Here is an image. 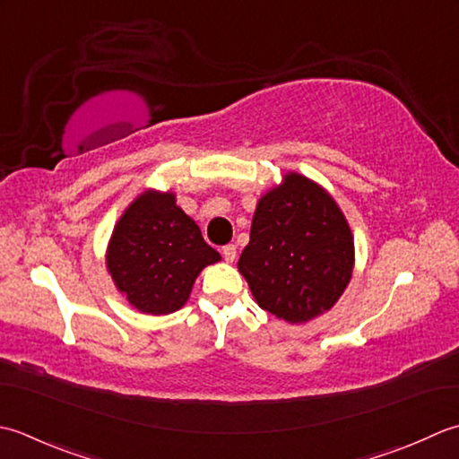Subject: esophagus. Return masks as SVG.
<instances>
[{"instance_id":"1","label":"esophagus","mask_w":459,"mask_h":459,"mask_svg":"<svg viewBox=\"0 0 459 459\" xmlns=\"http://www.w3.org/2000/svg\"><path fill=\"white\" fill-rule=\"evenodd\" d=\"M221 255H223V259L228 261V264H233V261H236V255H238V247L233 246V243H230V246H223Z\"/></svg>"}]
</instances>
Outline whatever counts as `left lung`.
I'll return each instance as SVG.
<instances>
[{"mask_svg": "<svg viewBox=\"0 0 459 459\" xmlns=\"http://www.w3.org/2000/svg\"><path fill=\"white\" fill-rule=\"evenodd\" d=\"M354 267V241L333 195L289 172L264 194L251 221L239 273L261 308L301 325L339 301Z\"/></svg>", "mask_w": 459, "mask_h": 459, "instance_id": "obj_1", "label": "left lung"}]
</instances>
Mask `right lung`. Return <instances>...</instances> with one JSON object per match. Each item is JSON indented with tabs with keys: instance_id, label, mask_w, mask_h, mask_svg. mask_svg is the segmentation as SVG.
Wrapping results in <instances>:
<instances>
[{
	"instance_id": "add662e5",
	"label": "right lung",
	"mask_w": 459,
	"mask_h": 459,
	"mask_svg": "<svg viewBox=\"0 0 459 459\" xmlns=\"http://www.w3.org/2000/svg\"><path fill=\"white\" fill-rule=\"evenodd\" d=\"M221 257L172 192L146 190L117 221L107 269L117 289L140 313L168 315L188 301L195 277Z\"/></svg>"
}]
</instances>
